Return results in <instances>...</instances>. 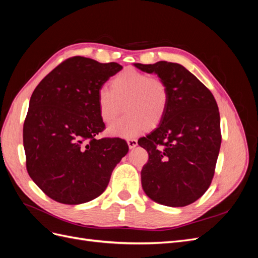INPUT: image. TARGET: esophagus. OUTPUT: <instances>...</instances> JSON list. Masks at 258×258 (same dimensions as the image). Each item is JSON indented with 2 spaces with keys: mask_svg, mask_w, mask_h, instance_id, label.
Returning a JSON list of instances; mask_svg holds the SVG:
<instances>
[{
  "mask_svg": "<svg viewBox=\"0 0 258 258\" xmlns=\"http://www.w3.org/2000/svg\"><path fill=\"white\" fill-rule=\"evenodd\" d=\"M127 143H128L129 148H135L138 145V141H137L136 139H129V140H127Z\"/></svg>",
  "mask_w": 258,
  "mask_h": 258,
  "instance_id": "obj_1",
  "label": "esophagus"
}]
</instances>
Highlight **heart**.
<instances>
[{
    "mask_svg": "<svg viewBox=\"0 0 258 258\" xmlns=\"http://www.w3.org/2000/svg\"><path fill=\"white\" fill-rule=\"evenodd\" d=\"M97 103L101 119L107 124L118 118L124 105L127 115L108 128V132L116 137L134 138L163 120L170 104V89L159 76L126 69L113 77L111 89H98Z\"/></svg>",
    "mask_w": 258,
    "mask_h": 258,
    "instance_id": "1",
    "label": "heart"
}]
</instances>
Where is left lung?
I'll return each mask as SVG.
<instances>
[{
    "label": "left lung",
    "mask_w": 258,
    "mask_h": 258,
    "mask_svg": "<svg viewBox=\"0 0 258 258\" xmlns=\"http://www.w3.org/2000/svg\"><path fill=\"white\" fill-rule=\"evenodd\" d=\"M134 66L157 74L170 89L165 118L138 141L148 153L141 171L143 190L157 204L188 206L207 191L214 175L222 142L217 103L212 92L181 64L158 61Z\"/></svg>",
    "instance_id": "left-lung-1"
}]
</instances>
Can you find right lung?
Masks as SVG:
<instances>
[{
	"instance_id": "1",
	"label": "right lung",
	"mask_w": 258,
	"mask_h": 258,
	"mask_svg": "<svg viewBox=\"0 0 258 258\" xmlns=\"http://www.w3.org/2000/svg\"><path fill=\"white\" fill-rule=\"evenodd\" d=\"M122 67L76 56L46 75L30 99L23 147L30 177L52 200L81 205L99 197L129 151L119 138L97 139V91Z\"/></svg>"
}]
</instances>
